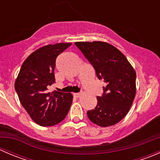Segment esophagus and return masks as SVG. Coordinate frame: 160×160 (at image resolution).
<instances>
[{"instance_id":"obj_1","label":"esophagus","mask_w":160,"mask_h":160,"mask_svg":"<svg viewBox=\"0 0 160 160\" xmlns=\"http://www.w3.org/2000/svg\"><path fill=\"white\" fill-rule=\"evenodd\" d=\"M73 96H74V98H80V96H81V93H73Z\"/></svg>"}]
</instances>
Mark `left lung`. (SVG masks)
Returning <instances> with one entry per match:
<instances>
[{
	"mask_svg": "<svg viewBox=\"0 0 160 160\" xmlns=\"http://www.w3.org/2000/svg\"><path fill=\"white\" fill-rule=\"evenodd\" d=\"M75 45L93 65L99 80L106 83L98 104L88 111V118L101 127H108L124 118L136 93V72L125 55L105 42H77Z\"/></svg>",
	"mask_w": 160,
	"mask_h": 160,
	"instance_id": "obj_1",
	"label": "left lung"
}]
</instances>
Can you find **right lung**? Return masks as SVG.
I'll use <instances>...</instances> for the list:
<instances>
[{
	"instance_id": "add662e5",
	"label": "right lung",
	"mask_w": 160,
	"mask_h": 160,
	"mask_svg": "<svg viewBox=\"0 0 160 160\" xmlns=\"http://www.w3.org/2000/svg\"><path fill=\"white\" fill-rule=\"evenodd\" d=\"M72 43H56L39 48L27 57L14 83L19 101L31 118L41 126H53L62 122L72 102V93L52 91L56 57Z\"/></svg>"
}]
</instances>
